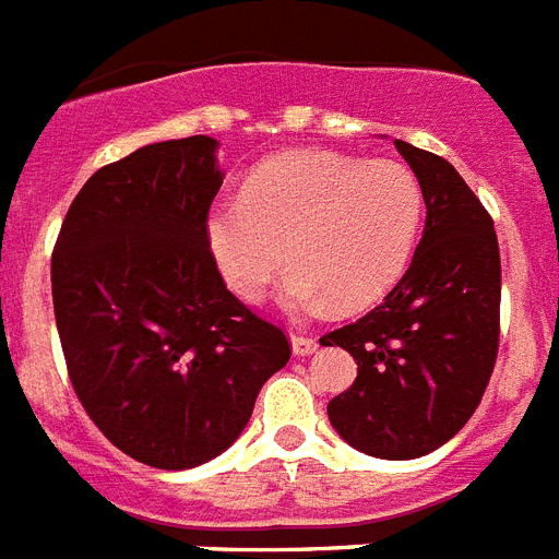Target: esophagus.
<instances>
[{
	"label": "esophagus",
	"instance_id": "obj_1",
	"mask_svg": "<svg viewBox=\"0 0 559 559\" xmlns=\"http://www.w3.org/2000/svg\"><path fill=\"white\" fill-rule=\"evenodd\" d=\"M290 347H294L297 356H311V353L319 347V338L305 331H290Z\"/></svg>",
	"mask_w": 559,
	"mask_h": 559
}]
</instances>
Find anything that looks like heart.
Instances as JSON below:
<instances>
[{
  "mask_svg": "<svg viewBox=\"0 0 559 559\" xmlns=\"http://www.w3.org/2000/svg\"><path fill=\"white\" fill-rule=\"evenodd\" d=\"M424 189L395 160L308 152L262 166L240 200L214 203L206 237L228 288L246 302L265 294L288 246L294 311L365 308L384 297L416 251Z\"/></svg>",
  "mask_w": 559,
  "mask_h": 559,
  "instance_id": "1",
  "label": "heart"
}]
</instances>
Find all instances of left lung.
<instances>
[{"label": "left lung", "instance_id": "obj_1", "mask_svg": "<svg viewBox=\"0 0 559 559\" xmlns=\"http://www.w3.org/2000/svg\"><path fill=\"white\" fill-rule=\"evenodd\" d=\"M427 203L424 237L373 311L322 336L356 359L328 404L333 429L373 457L438 450L478 409L500 342V251L492 217L450 160L395 141Z\"/></svg>", "mask_w": 559, "mask_h": 559}]
</instances>
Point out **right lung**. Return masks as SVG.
Returning a JSON list of instances; mask_svg holds the SVG:
<instances>
[{"label": "right lung", "mask_w": 559, "mask_h": 559, "mask_svg": "<svg viewBox=\"0 0 559 559\" xmlns=\"http://www.w3.org/2000/svg\"><path fill=\"white\" fill-rule=\"evenodd\" d=\"M217 141L141 146L95 171L52 248L67 376L109 443L155 469L228 450L290 345L223 283L206 237Z\"/></svg>", "instance_id": "right-lung-1"}]
</instances>
